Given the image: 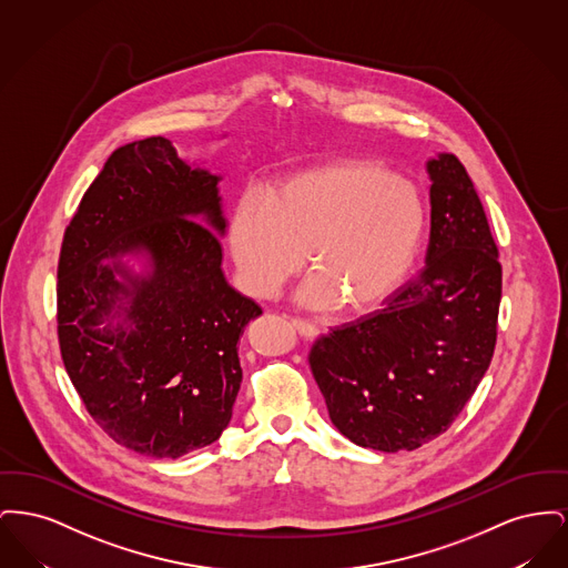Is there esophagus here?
Segmentation results:
<instances>
[{
    "label": "esophagus",
    "instance_id": "obj_1",
    "mask_svg": "<svg viewBox=\"0 0 568 568\" xmlns=\"http://www.w3.org/2000/svg\"><path fill=\"white\" fill-rule=\"evenodd\" d=\"M292 325L296 327L297 334H300L302 338H308V341L317 338V334H320L317 325L311 324V322H304V320H292Z\"/></svg>",
    "mask_w": 568,
    "mask_h": 568
}]
</instances>
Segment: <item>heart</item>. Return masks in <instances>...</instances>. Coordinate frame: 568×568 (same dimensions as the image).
I'll use <instances>...</instances> for the list:
<instances>
[{"label": "heart", "instance_id": "b5f03b06", "mask_svg": "<svg viewBox=\"0 0 568 568\" xmlns=\"http://www.w3.org/2000/svg\"><path fill=\"white\" fill-rule=\"evenodd\" d=\"M426 232L415 181L383 163L336 160L243 197L230 219V251L248 296L266 300L302 268L308 306L364 313L392 296L410 271Z\"/></svg>", "mask_w": 568, "mask_h": 568}]
</instances>
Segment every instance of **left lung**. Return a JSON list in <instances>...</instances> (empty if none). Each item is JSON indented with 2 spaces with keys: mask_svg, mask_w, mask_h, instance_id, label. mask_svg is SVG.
<instances>
[{
  "mask_svg": "<svg viewBox=\"0 0 568 568\" xmlns=\"http://www.w3.org/2000/svg\"><path fill=\"white\" fill-rule=\"evenodd\" d=\"M433 227L422 272L308 355L332 424L359 447L413 452L445 433L496 347L503 268L484 204L456 155L428 162Z\"/></svg>",
  "mask_w": 568,
  "mask_h": 568,
  "instance_id": "1",
  "label": "left lung"
}]
</instances>
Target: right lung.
I'll return each mask as SVG.
<instances>
[{
  "label": "right lung",
  "mask_w": 568,
  "mask_h": 568,
  "mask_svg": "<svg viewBox=\"0 0 568 568\" xmlns=\"http://www.w3.org/2000/svg\"><path fill=\"white\" fill-rule=\"evenodd\" d=\"M219 181L162 135L135 140L110 155L63 234V366L95 424L140 456L181 458L215 443L241 389L239 341L262 308L221 271ZM138 252L146 275L120 262Z\"/></svg>",
  "instance_id": "add662e5"
}]
</instances>
